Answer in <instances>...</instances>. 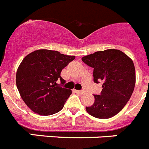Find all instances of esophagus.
Returning a JSON list of instances; mask_svg holds the SVG:
<instances>
[{"label":"esophagus","instance_id":"esophagus-1","mask_svg":"<svg viewBox=\"0 0 149 149\" xmlns=\"http://www.w3.org/2000/svg\"><path fill=\"white\" fill-rule=\"evenodd\" d=\"M75 93H77L78 95H83L85 93V91L84 90H75Z\"/></svg>","mask_w":149,"mask_h":149}]
</instances>
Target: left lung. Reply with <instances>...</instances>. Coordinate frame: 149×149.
<instances>
[{"label": "left lung", "mask_w": 149, "mask_h": 149, "mask_svg": "<svg viewBox=\"0 0 149 149\" xmlns=\"http://www.w3.org/2000/svg\"><path fill=\"white\" fill-rule=\"evenodd\" d=\"M82 61L93 68L94 82L103 83L101 94L94 95V104L86 107V111L98 119L114 116L134 92L136 72L132 60L119 50L108 49L84 56Z\"/></svg>", "instance_id": "1"}]
</instances>
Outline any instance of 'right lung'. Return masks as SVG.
Masks as SVG:
<instances>
[{"label": "right lung", "instance_id": "1", "mask_svg": "<svg viewBox=\"0 0 149 149\" xmlns=\"http://www.w3.org/2000/svg\"><path fill=\"white\" fill-rule=\"evenodd\" d=\"M74 58L46 49L36 50L24 58L16 72V86L24 103L34 113L49 116L63 108L72 91L61 86L65 81L60 73Z\"/></svg>", "mask_w": 149, "mask_h": 149}]
</instances>
